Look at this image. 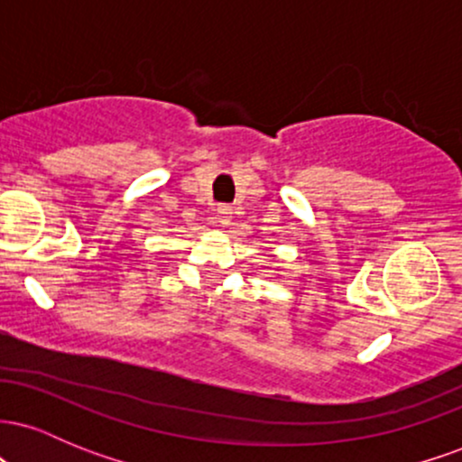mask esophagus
I'll use <instances>...</instances> for the list:
<instances>
[{"instance_id":"1","label":"esophagus","mask_w":462,"mask_h":462,"mask_svg":"<svg viewBox=\"0 0 462 462\" xmlns=\"http://www.w3.org/2000/svg\"><path fill=\"white\" fill-rule=\"evenodd\" d=\"M232 206H227V204H224V206H219V208H217V213H215V219H217V224H221V226H230L232 224Z\"/></svg>"}]
</instances>
